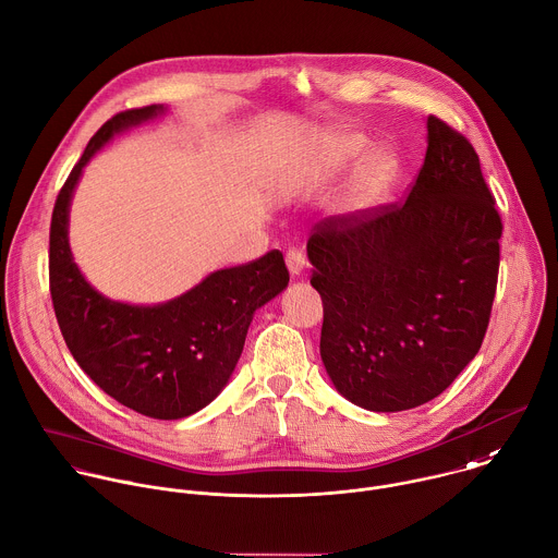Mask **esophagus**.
<instances>
[{
    "instance_id": "34e87169",
    "label": "esophagus",
    "mask_w": 558,
    "mask_h": 558,
    "mask_svg": "<svg viewBox=\"0 0 558 558\" xmlns=\"http://www.w3.org/2000/svg\"><path fill=\"white\" fill-rule=\"evenodd\" d=\"M284 260H287V267H289V274L295 278V276H300L302 271H304V265H306V258H304V252L302 250H298V247H291L289 252H287V256H284Z\"/></svg>"
}]
</instances>
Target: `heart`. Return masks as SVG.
Segmentation results:
<instances>
[{"label": "heart", "mask_w": 558, "mask_h": 558, "mask_svg": "<svg viewBox=\"0 0 558 558\" xmlns=\"http://www.w3.org/2000/svg\"><path fill=\"white\" fill-rule=\"evenodd\" d=\"M363 149V141L359 136H335L330 138L326 165L337 167L350 158H354ZM398 162L389 151H374L369 154L361 167L356 169L350 189H348V204L352 208H369L385 199L393 180H396Z\"/></svg>", "instance_id": "obj_1"}]
</instances>
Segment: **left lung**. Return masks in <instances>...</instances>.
<instances>
[{
    "label": "left lung",
    "instance_id": "obj_1",
    "mask_svg": "<svg viewBox=\"0 0 558 558\" xmlns=\"http://www.w3.org/2000/svg\"><path fill=\"white\" fill-rule=\"evenodd\" d=\"M426 128L404 204L328 217L306 245L324 367L345 400L374 413L444 393L478 354L496 298L502 219L478 154L435 114Z\"/></svg>",
    "mask_w": 558,
    "mask_h": 558
}]
</instances>
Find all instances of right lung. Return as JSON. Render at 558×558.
Segmentation results:
<instances>
[{
    "instance_id": "obj_1",
    "label": "right lung",
    "mask_w": 558,
    "mask_h": 558,
    "mask_svg": "<svg viewBox=\"0 0 558 558\" xmlns=\"http://www.w3.org/2000/svg\"><path fill=\"white\" fill-rule=\"evenodd\" d=\"M165 110L151 104L119 112L88 141L51 213L49 291L69 352L104 393L141 415L180 420L228 385L254 313L287 289L289 271L282 252L271 250L151 306L114 302L86 282L69 247V206L82 169L114 134Z\"/></svg>"
}]
</instances>
